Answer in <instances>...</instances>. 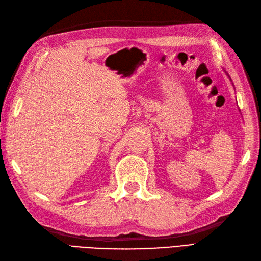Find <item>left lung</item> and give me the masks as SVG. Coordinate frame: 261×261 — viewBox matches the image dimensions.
Returning a JSON list of instances; mask_svg holds the SVG:
<instances>
[{
    "label": "left lung",
    "mask_w": 261,
    "mask_h": 261,
    "mask_svg": "<svg viewBox=\"0 0 261 261\" xmlns=\"http://www.w3.org/2000/svg\"><path fill=\"white\" fill-rule=\"evenodd\" d=\"M223 70H224V69H223ZM224 71H225V70H224ZM225 73H226V74H227V76H228V78H229V80H230V81H231V79H230V76H229V75H228V73H227V72H226V71H225Z\"/></svg>",
    "instance_id": "obj_1"
}]
</instances>
